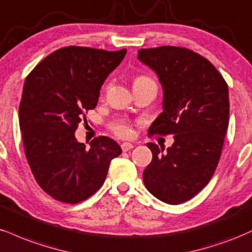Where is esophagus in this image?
<instances>
[{"label":"esophagus","mask_w":252,"mask_h":252,"mask_svg":"<svg viewBox=\"0 0 252 252\" xmlns=\"http://www.w3.org/2000/svg\"><path fill=\"white\" fill-rule=\"evenodd\" d=\"M133 147H134V145L131 144V143H123V144H121V149H123L124 152H127V151L132 150Z\"/></svg>","instance_id":"1"}]
</instances>
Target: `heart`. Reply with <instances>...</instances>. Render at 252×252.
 Masks as SVG:
<instances>
[{"label":"heart","instance_id":"b5f03b06","mask_svg":"<svg viewBox=\"0 0 252 252\" xmlns=\"http://www.w3.org/2000/svg\"><path fill=\"white\" fill-rule=\"evenodd\" d=\"M137 79H144V76H140V78H137ZM109 127H111L112 132H113L117 137L129 138V137H132V134H133L132 126L129 125L128 121H126L124 119L114 120Z\"/></svg>","mask_w":252,"mask_h":252}]
</instances>
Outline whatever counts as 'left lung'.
<instances>
[{
	"mask_svg": "<svg viewBox=\"0 0 252 252\" xmlns=\"http://www.w3.org/2000/svg\"><path fill=\"white\" fill-rule=\"evenodd\" d=\"M138 59L155 70L164 90V112L150 133L174 135L166 152L147 144L152 161L144 184L161 202L184 203L208 185L220 161L229 125V88L214 64L191 49H140Z\"/></svg>",
	"mask_w": 252,
	"mask_h": 252,
	"instance_id": "8db88e82",
	"label": "left lung"
}]
</instances>
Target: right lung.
<instances>
[{"instance_id": "1", "label": "right lung", "mask_w": 252, "mask_h": 252, "mask_svg": "<svg viewBox=\"0 0 252 252\" xmlns=\"http://www.w3.org/2000/svg\"><path fill=\"white\" fill-rule=\"evenodd\" d=\"M126 52L64 47L26 78L19 108L26 158L40 188L59 202L76 204L95 193L121 155L113 139L94 138L87 149L74 133Z\"/></svg>"}]
</instances>
